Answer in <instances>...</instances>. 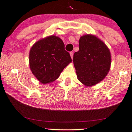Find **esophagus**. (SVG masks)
<instances>
[{"label":"esophagus","mask_w":132,"mask_h":132,"mask_svg":"<svg viewBox=\"0 0 132 132\" xmlns=\"http://www.w3.org/2000/svg\"><path fill=\"white\" fill-rule=\"evenodd\" d=\"M70 55H71V57L72 59H73V55H74V53H73L72 52H70Z\"/></svg>","instance_id":"obj_1"}]
</instances>
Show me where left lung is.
<instances>
[{
  "mask_svg": "<svg viewBox=\"0 0 132 132\" xmlns=\"http://www.w3.org/2000/svg\"><path fill=\"white\" fill-rule=\"evenodd\" d=\"M78 80L86 86L102 81L110 69V49L96 36L86 34L79 39V50L73 57Z\"/></svg>",
  "mask_w": 132,
  "mask_h": 132,
  "instance_id": "left-lung-1",
  "label": "left lung"
}]
</instances>
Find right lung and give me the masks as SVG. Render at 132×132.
<instances>
[{
  "mask_svg": "<svg viewBox=\"0 0 132 132\" xmlns=\"http://www.w3.org/2000/svg\"><path fill=\"white\" fill-rule=\"evenodd\" d=\"M72 59L58 36L51 35L39 39L29 52L30 69L38 80L47 84L56 80Z\"/></svg>",
  "mask_w": 132,
  "mask_h": 132,
  "instance_id": "1",
  "label": "right lung"
}]
</instances>
